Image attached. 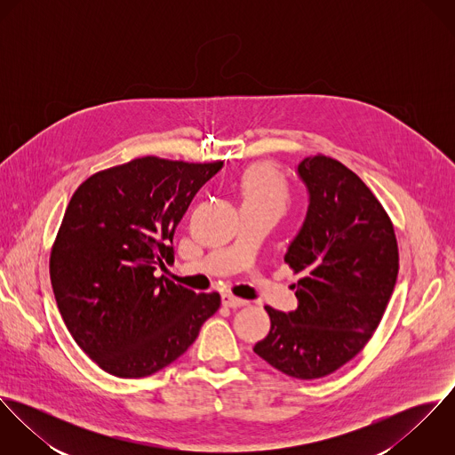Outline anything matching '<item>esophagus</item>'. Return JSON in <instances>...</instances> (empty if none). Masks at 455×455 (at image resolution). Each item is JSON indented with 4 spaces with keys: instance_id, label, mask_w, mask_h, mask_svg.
<instances>
[{
    "instance_id": "esophagus-1",
    "label": "esophagus",
    "mask_w": 455,
    "mask_h": 455,
    "mask_svg": "<svg viewBox=\"0 0 455 455\" xmlns=\"http://www.w3.org/2000/svg\"><path fill=\"white\" fill-rule=\"evenodd\" d=\"M222 303H224L226 307H231V308H238V307H245V305H247L245 299L236 298V296H233V294H229V292H224V294H222Z\"/></svg>"
}]
</instances>
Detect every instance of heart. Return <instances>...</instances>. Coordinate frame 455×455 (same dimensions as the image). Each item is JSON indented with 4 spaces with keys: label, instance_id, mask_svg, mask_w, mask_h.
<instances>
[{
    "label": "heart",
    "instance_id": "obj_1",
    "mask_svg": "<svg viewBox=\"0 0 455 455\" xmlns=\"http://www.w3.org/2000/svg\"><path fill=\"white\" fill-rule=\"evenodd\" d=\"M240 196L243 204L271 206L282 212L291 199V191L287 182L273 168L258 164L243 173L240 180Z\"/></svg>",
    "mask_w": 455,
    "mask_h": 455
}]
</instances>
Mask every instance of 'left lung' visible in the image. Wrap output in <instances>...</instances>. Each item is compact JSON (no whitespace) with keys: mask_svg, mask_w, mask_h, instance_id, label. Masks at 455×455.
Wrapping results in <instances>:
<instances>
[{"mask_svg":"<svg viewBox=\"0 0 455 455\" xmlns=\"http://www.w3.org/2000/svg\"><path fill=\"white\" fill-rule=\"evenodd\" d=\"M298 173L310 204L283 260L301 278L298 308L264 307L271 329L254 352L278 371L321 379L355 357L387 308L399 269L394 226L370 188L324 154L305 157Z\"/></svg>","mask_w":455,"mask_h":455,"instance_id":"8db88e82","label":"left lung"}]
</instances>
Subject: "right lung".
<instances>
[{"instance_id":"1","label":"right lung","mask_w":455,"mask_h":455,"mask_svg":"<svg viewBox=\"0 0 455 455\" xmlns=\"http://www.w3.org/2000/svg\"><path fill=\"white\" fill-rule=\"evenodd\" d=\"M222 168L145 156L91 175L73 193L51 251L58 308L107 373L148 377L179 359L220 307L219 292L156 276L196 193Z\"/></svg>"}]
</instances>
